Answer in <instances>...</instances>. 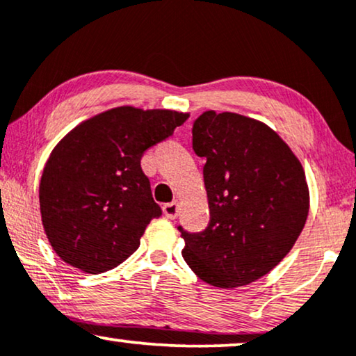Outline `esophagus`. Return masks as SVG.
I'll return each instance as SVG.
<instances>
[{
  "mask_svg": "<svg viewBox=\"0 0 356 356\" xmlns=\"http://www.w3.org/2000/svg\"><path fill=\"white\" fill-rule=\"evenodd\" d=\"M163 211H164V215L169 218V220H175L179 215V203L177 202L168 203V205L163 207Z\"/></svg>",
  "mask_w": 356,
  "mask_h": 356,
  "instance_id": "esophagus-1",
  "label": "esophagus"
}]
</instances>
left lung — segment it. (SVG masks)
<instances>
[{
	"mask_svg": "<svg viewBox=\"0 0 356 356\" xmlns=\"http://www.w3.org/2000/svg\"><path fill=\"white\" fill-rule=\"evenodd\" d=\"M192 146L207 159L210 222L202 233L179 226L182 257L208 285H249L300 238L309 211L305 169L277 131L233 112H203L193 122Z\"/></svg>",
	"mask_w": 356,
	"mask_h": 356,
	"instance_id": "1",
	"label": "left lung"
}]
</instances>
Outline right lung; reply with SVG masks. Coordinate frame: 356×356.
<instances>
[{"label":"right lung","instance_id":"obj_1","mask_svg":"<svg viewBox=\"0 0 356 356\" xmlns=\"http://www.w3.org/2000/svg\"><path fill=\"white\" fill-rule=\"evenodd\" d=\"M187 118L165 108L115 107L81 122L55 146L39 200L47 239L63 262L97 275L138 249L146 226L161 216L141 156Z\"/></svg>","mask_w":356,"mask_h":356}]
</instances>
